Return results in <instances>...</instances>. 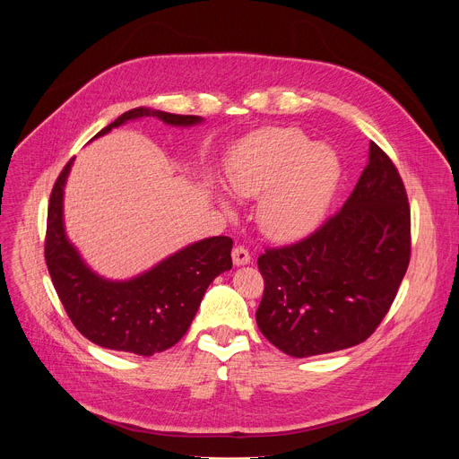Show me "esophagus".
Segmentation results:
<instances>
[{
    "label": "esophagus",
    "instance_id": "esophagus-1",
    "mask_svg": "<svg viewBox=\"0 0 459 459\" xmlns=\"http://www.w3.org/2000/svg\"><path fill=\"white\" fill-rule=\"evenodd\" d=\"M232 261L236 267H241V265H248L250 264V254L245 247L238 245L234 250H232Z\"/></svg>",
    "mask_w": 459,
    "mask_h": 459
}]
</instances>
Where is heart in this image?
Instances as JSON below:
<instances>
[{
	"label": "heart",
	"instance_id": "obj_1",
	"mask_svg": "<svg viewBox=\"0 0 459 459\" xmlns=\"http://www.w3.org/2000/svg\"><path fill=\"white\" fill-rule=\"evenodd\" d=\"M342 178L336 152L310 145L294 128H269L241 142L227 167L229 188L257 198V221L274 239L312 232L329 211ZM223 207L230 209L223 200Z\"/></svg>",
	"mask_w": 459,
	"mask_h": 459
}]
</instances>
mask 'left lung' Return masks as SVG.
<instances>
[{
	"instance_id": "left-lung-1",
	"label": "left lung",
	"mask_w": 459,
	"mask_h": 459,
	"mask_svg": "<svg viewBox=\"0 0 459 459\" xmlns=\"http://www.w3.org/2000/svg\"><path fill=\"white\" fill-rule=\"evenodd\" d=\"M411 261V211L390 158L368 163L342 211L305 239L257 257L261 334L294 358L363 343L394 301Z\"/></svg>"
}]
</instances>
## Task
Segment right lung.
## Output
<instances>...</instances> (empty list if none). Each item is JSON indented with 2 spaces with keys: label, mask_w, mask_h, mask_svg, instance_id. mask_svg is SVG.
<instances>
[{
  "label": "right lung",
  "mask_w": 459,
  "mask_h": 459,
  "mask_svg": "<svg viewBox=\"0 0 459 459\" xmlns=\"http://www.w3.org/2000/svg\"><path fill=\"white\" fill-rule=\"evenodd\" d=\"M149 116L172 126L204 121L200 116L138 107L101 128L96 138L126 121ZM73 161L57 176L48 202L45 261L54 289L71 321L89 342L138 356L163 352L185 336L214 278L232 269V239L214 236L195 241L140 276L125 281L107 280L85 264L65 234L63 192Z\"/></svg>",
  "instance_id": "right-lung-1"
}]
</instances>
